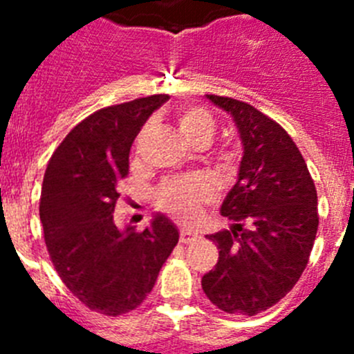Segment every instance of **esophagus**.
Masks as SVG:
<instances>
[{
	"instance_id": "34e87169",
	"label": "esophagus",
	"mask_w": 354,
	"mask_h": 354,
	"mask_svg": "<svg viewBox=\"0 0 354 354\" xmlns=\"http://www.w3.org/2000/svg\"><path fill=\"white\" fill-rule=\"evenodd\" d=\"M179 239L183 245H189V243H193V241L198 239V234H196L195 230H189V228H183V230H180Z\"/></svg>"
}]
</instances>
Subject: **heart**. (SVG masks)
Instances as JSON below:
<instances>
[{
    "label": "heart",
    "mask_w": 354,
    "mask_h": 354,
    "mask_svg": "<svg viewBox=\"0 0 354 354\" xmlns=\"http://www.w3.org/2000/svg\"><path fill=\"white\" fill-rule=\"evenodd\" d=\"M175 124L189 145L202 149L209 145L216 133V118L211 111L200 106H179L174 113ZM150 124L143 126L136 138V147L147 138ZM212 161L221 168H230L236 161V150L221 147L212 154ZM216 186L204 175H187L179 179L167 180L159 187L158 205L184 223H193L202 216L205 205L212 204L216 198Z\"/></svg>",
    "instance_id": "1"
}]
</instances>
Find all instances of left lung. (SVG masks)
<instances>
[{"label":"left lung","mask_w":354,"mask_h":354,"mask_svg":"<svg viewBox=\"0 0 354 354\" xmlns=\"http://www.w3.org/2000/svg\"><path fill=\"white\" fill-rule=\"evenodd\" d=\"M207 99L232 115L243 159L221 205L234 225L207 236L220 257L202 289L227 314L255 315L280 301L305 271L319 227L317 192L301 152L278 122L232 97Z\"/></svg>","instance_id":"left-lung-1"}]
</instances>
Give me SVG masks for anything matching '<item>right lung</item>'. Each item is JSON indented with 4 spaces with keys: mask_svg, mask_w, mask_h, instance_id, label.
Masks as SVG:
<instances>
[{
    "mask_svg": "<svg viewBox=\"0 0 354 354\" xmlns=\"http://www.w3.org/2000/svg\"><path fill=\"white\" fill-rule=\"evenodd\" d=\"M167 93L97 109L53 152L44 174L40 221L49 259L84 306L117 315L138 308L179 243L177 227L158 214L136 232L113 221L129 150Z\"/></svg>",
    "mask_w": 354,
    "mask_h": 354,
    "instance_id": "add662e5",
    "label": "right lung"
}]
</instances>
